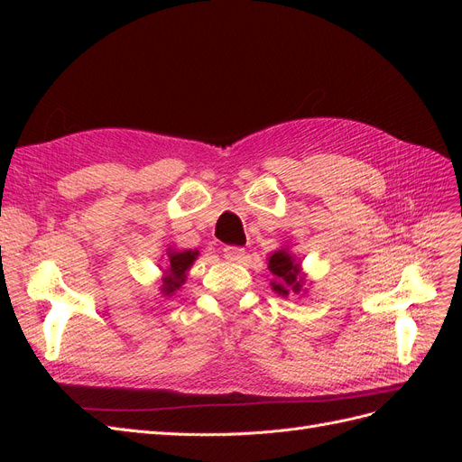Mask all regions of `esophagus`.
<instances>
[{
  "mask_svg": "<svg viewBox=\"0 0 462 462\" xmlns=\"http://www.w3.org/2000/svg\"><path fill=\"white\" fill-rule=\"evenodd\" d=\"M223 258H226L227 262H243L245 260V248L226 246V248H223Z\"/></svg>",
  "mask_w": 462,
  "mask_h": 462,
  "instance_id": "34e87169",
  "label": "esophagus"
}]
</instances>
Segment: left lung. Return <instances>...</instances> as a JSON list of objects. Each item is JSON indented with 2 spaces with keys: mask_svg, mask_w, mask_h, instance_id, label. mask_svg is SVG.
Returning a JSON list of instances; mask_svg holds the SVG:
<instances>
[{
  "mask_svg": "<svg viewBox=\"0 0 462 462\" xmlns=\"http://www.w3.org/2000/svg\"><path fill=\"white\" fill-rule=\"evenodd\" d=\"M268 270L272 273L270 285L277 295L289 297V292H295V295H304L306 292V273L289 246H282L268 256Z\"/></svg>",
  "mask_w": 462,
  "mask_h": 462,
  "instance_id": "left-lung-1",
  "label": "left lung"
}]
</instances>
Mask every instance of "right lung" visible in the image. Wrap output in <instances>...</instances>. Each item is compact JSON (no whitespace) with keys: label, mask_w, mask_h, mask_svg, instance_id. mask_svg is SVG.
<instances>
[{"label":"right lung","mask_w":462,"mask_h":462,"mask_svg":"<svg viewBox=\"0 0 462 462\" xmlns=\"http://www.w3.org/2000/svg\"><path fill=\"white\" fill-rule=\"evenodd\" d=\"M199 250H180L170 246L165 250V265H160L162 277H160V295L170 299L175 292L185 285L187 275L192 268V263L199 258Z\"/></svg>","instance_id":"1"}]
</instances>
